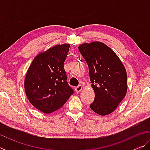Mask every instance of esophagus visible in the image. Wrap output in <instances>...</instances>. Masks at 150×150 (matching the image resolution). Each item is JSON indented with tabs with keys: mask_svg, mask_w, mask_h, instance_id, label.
<instances>
[{
	"mask_svg": "<svg viewBox=\"0 0 150 150\" xmlns=\"http://www.w3.org/2000/svg\"><path fill=\"white\" fill-rule=\"evenodd\" d=\"M82 89H83V87L81 85H79V86H77V87H76L75 88V91H76V93H77L81 92Z\"/></svg>",
	"mask_w": 150,
	"mask_h": 150,
	"instance_id": "34e87169",
	"label": "esophagus"
}]
</instances>
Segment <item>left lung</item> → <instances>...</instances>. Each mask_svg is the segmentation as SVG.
Returning <instances> with one entry per match:
<instances>
[{
	"label": "left lung",
	"mask_w": 150,
	"mask_h": 150,
	"mask_svg": "<svg viewBox=\"0 0 150 150\" xmlns=\"http://www.w3.org/2000/svg\"><path fill=\"white\" fill-rule=\"evenodd\" d=\"M79 50L88 66L95 99L90 108L101 116L117 108L127 91V73L118 55L100 42L85 43Z\"/></svg>",
	"instance_id": "8db88e82"
}]
</instances>
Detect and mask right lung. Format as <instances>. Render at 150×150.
I'll return each mask as SVG.
<instances>
[{
	"label": "right lung",
	"instance_id": "add662e5",
	"mask_svg": "<svg viewBox=\"0 0 150 150\" xmlns=\"http://www.w3.org/2000/svg\"><path fill=\"white\" fill-rule=\"evenodd\" d=\"M69 47L67 44L56 45L40 53L28 69L24 81L26 96L35 108L44 113L59 109L73 94L63 67Z\"/></svg>",
	"mask_w": 150,
	"mask_h": 150
}]
</instances>
